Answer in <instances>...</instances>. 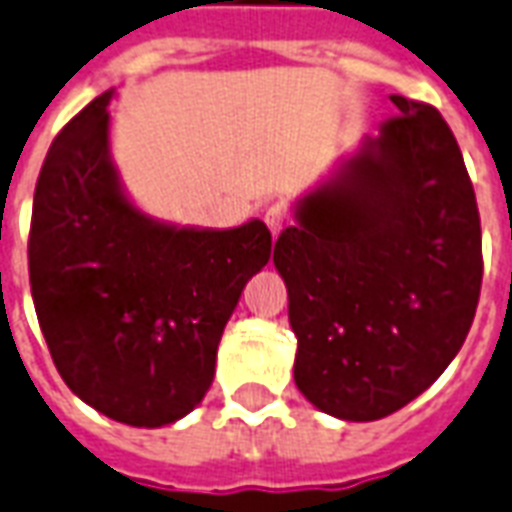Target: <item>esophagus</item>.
Segmentation results:
<instances>
[{"instance_id": "34e87169", "label": "esophagus", "mask_w": 512, "mask_h": 512, "mask_svg": "<svg viewBox=\"0 0 512 512\" xmlns=\"http://www.w3.org/2000/svg\"><path fill=\"white\" fill-rule=\"evenodd\" d=\"M287 208L285 206H279V203H276V206H268L266 208V225H268V230H271V233H274V236H279V233H282V227L287 225Z\"/></svg>"}]
</instances>
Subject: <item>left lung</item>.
I'll return each instance as SVG.
<instances>
[{
	"label": "left lung",
	"mask_w": 512,
	"mask_h": 512,
	"mask_svg": "<svg viewBox=\"0 0 512 512\" xmlns=\"http://www.w3.org/2000/svg\"><path fill=\"white\" fill-rule=\"evenodd\" d=\"M391 100L380 138L298 203L274 246L295 385L342 420L385 418L426 391L467 339L483 282L478 200L448 121Z\"/></svg>",
	"instance_id": "obj_1"
}]
</instances>
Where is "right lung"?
Listing matches in <instances>:
<instances>
[{
  "mask_svg": "<svg viewBox=\"0 0 512 512\" xmlns=\"http://www.w3.org/2000/svg\"><path fill=\"white\" fill-rule=\"evenodd\" d=\"M67 121L37 176L29 227L34 312L67 388L130 426L195 410L241 290L271 257L260 219L233 230L157 225L108 157V102Z\"/></svg>",
  "mask_w": 512,
  "mask_h": 512,
  "instance_id": "right-lung-1",
  "label": "right lung"
}]
</instances>
